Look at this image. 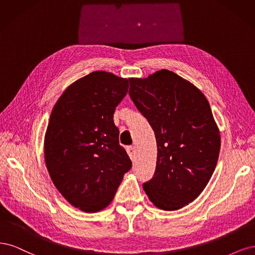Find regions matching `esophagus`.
<instances>
[{
    "label": "esophagus",
    "mask_w": 255,
    "mask_h": 255,
    "mask_svg": "<svg viewBox=\"0 0 255 255\" xmlns=\"http://www.w3.org/2000/svg\"><path fill=\"white\" fill-rule=\"evenodd\" d=\"M127 152L129 154V157L131 160H134L135 159V149H134V146H128L127 147Z\"/></svg>",
    "instance_id": "obj_1"
}]
</instances>
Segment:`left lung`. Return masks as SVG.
I'll return each mask as SVG.
<instances>
[{"instance_id":"obj_1","label":"left lung","mask_w":255,"mask_h":255,"mask_svg":"<svg viewBox=\"0 0 255 255\" xmlns=\"http://www.w3.org/2000/svg\"><path fill=\"white\" fill-rule=\"evenodd\" d=\"M129 95L157 139V165L143 184L149 200L164 211L181 209L198 197L214 172L220 133L200 90L174 72L130 78Z\"/></svg>"}]
</instances>
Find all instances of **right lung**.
Listing matches in <instances>:
<instances>
[{
  "label": "right lung",
  "instance_id": "right-lung-1",
  "mask_svg": "<svg viewBox=\"0 0 255 255\" xmlns=\"http://www.w3.org/2000/svg\"><path fill=\"white\" fill-rule=\"evenodd\" d=\"M128 87L127 78L95 71L65 89L52 110L44 136L46 168L57 190L84 212L108 207L132 166L113 122Z\"/></svg>",
  "mask_w": 255,
  "mask_h": 255
}]
</instances>
